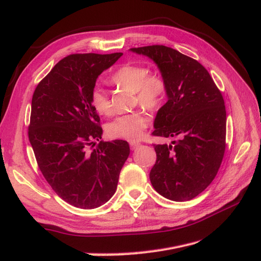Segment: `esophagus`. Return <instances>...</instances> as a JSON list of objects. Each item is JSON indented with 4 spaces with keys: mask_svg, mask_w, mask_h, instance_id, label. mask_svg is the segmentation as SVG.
Wrapping results in <instances>:
<instances>
[{
    "mask_svg": "<svg viewBox=\"0 0 261 261\" xmlns=\"http://www.w3.org/2000/svg\"><path fill=\"white\" fill-rule=\"evenodd\" d=\"M129 146H130V149H132V150H135V149H137V148L140 146V144H139V143H136V141H132V143L129 144Z\"/></svg>",
    "mask_w": 261,
    "mask_h": 261,
    "instance_id": "esophagus-1",
    "label": "esophagus"
}]
</instances>
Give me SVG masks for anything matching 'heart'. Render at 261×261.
I'll return each instance as SVG.
<instances>
[{"mask_svg": "<svg viewBox=\"0 0 261 261\" xmlns=\"http://www.w3.org/2000/svg\"><path fill=\"white\" fill-rule=\"evenodd\" d=\"M113 85L135 91V101L149 109L159 107L167 94V82L161 75L150 74L145 65L126 64L118 67L110 76ZM91 105L100 115H111L112 106L108 92L96 87L91 91ZM149 123V117L144 112H133L117 116L107 126V133L111 138H122L129 141L138 140Z\"/></svg>", "mask_w": 261, "mask_h": 261, "instance_id": "1", "label": "heart"}]
</instances>
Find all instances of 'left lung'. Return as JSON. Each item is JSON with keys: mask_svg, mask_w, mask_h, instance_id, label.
Here are the masks:
<instances>
[{"mask_svg": "<svg viewBox=\"0 0 261 261\" xmlns=\"http://www.w3.org/2000/svg\"><path fill=\"white\" fill-rule=\"evenodd\" d=\"M130 51L147 55L167 82L168 102L156 113L153 136L177 137L153 144L156 161L150 171L155 191L165 198H195L215 179L225 151L226 112L222 93L198 61L165 45Z\"/></svg>", "mask_w": 261, "mask_h": 261, "instance_id": "obj_1", "label": "left lung"}]
</instances>
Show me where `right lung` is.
I'll list each match as a JSON object with an SVG mask.
<instances>
[{
    "instance_id": "obj_1",
    "label": "right lung",
    "mask_w": 261,
    "mask_h": 261,
    "mask_svg": "<svg viewBox=\"0 0 261 261\" xmlns=\"http://www.w3.org/2000/svg\"><path fill=\"white\" fill-rule=\"evenodd\" d=\"M122 55H67L38 84L31 101L28 137L38 167L53 191L77 208L109 201L129 155L127 141H100V117L90 100L98 76Z\"/></svg>"
}]
</instances>
